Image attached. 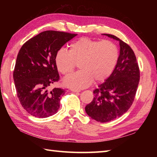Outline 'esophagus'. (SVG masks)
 <instances>
[{
  "label": "esophagus",
  "instance_id": "34e87169",
  "mask_svg": "<svg viewBox=\"0 0 157 157\" xmlns=\"http://www.w3.org/2000/svg\"><path fill=\"white\" fill-rule=\"evenodd\" d=\"M71 90L72 92H80V90H77V89H74V88H71Z\"/></svg>",
  "mask_w": 157,
  "mask_h": 157
}]
</instances>
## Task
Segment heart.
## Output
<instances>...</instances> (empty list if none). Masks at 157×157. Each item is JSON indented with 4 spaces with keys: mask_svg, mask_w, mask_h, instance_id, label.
<instances>
[{
    "mask_svg": "<svg viewBox=\"0 0 157 157\" xmlns=\"http://www.w3.org/2000/svg\"><path fill=\"white\" fill-rule=\"evenodd\" d=\"M119 58L118 48L111 40H94L82 38L70 46L69 51L56 52L55 64L65 76L74 71L78 64L81 70L67 78L64 84L72 88H84L94 81H105L111 75Z\"/></svg>",
    "mask_w": 157,
    "mask_h": 157,
    "instance_id": "b5f03b06",
    "label": "heart"
}]
</instances>
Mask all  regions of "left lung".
<instances>
[{
    "label": "left lung",
    "mask_w": 157,
    "mask_h": 157,
    "mask_svg": "<svg viewBox=\"0 0 157 157\" xmlns=\"http://www.w3.org/2000/svg\"><path fill=\"white\" fill-rule=\"evenodd\" d=\"M103 34L119 41L120 54L114 71L94 90V97L85 110L93 119L105 123L119 117L130 108L134 101L140 73L132 48L115 36Z\"/></svg>",
    "instance_id": "8db88e82"
}]
</instances>
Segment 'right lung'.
<instances>
[{"instance_id":"add662e5","label":"right lung","mask_w":157,"mask_h":157,"mask_svg":"<svg viewBox=\"0 0 157 157\" xmlns=\"http://www.w3.org/2000/svg\"><path fill=\"white\" fill-rule=\"evenodd\" d=\"M77 35L44 31L29 39L19 50L13 79L20 103L32 116L46 118L58 111L65 90L55 88L48 90L50 86L59 80L55 55Z\"/></svg>"}]
</instances>
